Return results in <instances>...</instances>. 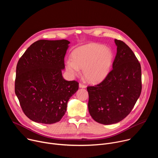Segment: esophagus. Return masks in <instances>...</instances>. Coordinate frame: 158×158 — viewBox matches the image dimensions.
<instances>
[{"mask_svg": "<svg viewBox=\"0 0 158 158\" xmlns=\"http://www.w3.org/2000/svg\"><path fill=\"white\" fill-rule=\"evenodd\" d=\"M79 87H81V88H85L86 86H85V84H82V83H79Z\"/></svg>", "mask_w": 158, "mask_h": 158, "instance_id": "esophagus-1", "label": "esophagus"}]
</instances>
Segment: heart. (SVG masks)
Masks as SVG:
<instances>
[{"instance_id": "1", "label": "heart", "mask_w": 158, "mask_h": 158, "mask_svg": "<svg viewBox=\"0 0 158 158\" xmlns=\"http://www.w3.org/2000/svg\"><path fill=\"white\" fill-rule=\"evenodd\" d=\"M72 59L65 62L67 71L73 76L83 69L85 78L90 82L103 80L109 74L113 60V53L107 47L98 44H89L76 49L72 53Z\"/></svg>"}]
</instances>
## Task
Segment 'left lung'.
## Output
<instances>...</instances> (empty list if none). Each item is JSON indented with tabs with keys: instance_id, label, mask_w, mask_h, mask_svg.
I'll list each match as a JSON object with an SVG mask.
<instances>
[{
	"instance_id": "obj_1",
	"label": "left lung",
	"mask_w": 158,
	"mask_h": 158,
	"mask_svg": "<svg viewBox=\"0 0 158 158\" xmlns=\"http://www.w3.org/2000/svg\"><path fill=\"white\" fill-rule=\"evenodd\" d=\"M117 53L112 69L99 84L88 86V109L93 119L112 124L124 119L140 96L141 67L137 57L123 41L115 39Z\"/></svg>"
}]
</instances>
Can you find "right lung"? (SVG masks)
Listing matches in <instances>:
<instances>
[{
    "mask_svg": "<svg viewBox=\"0 0 158 158\" xmlns=\"http://www.w3.org/2000/svg\"><path fill=\"white\" fill-rule=\"evenodd\" d=\"M69 43L64 39L37 40L17 62L15 93L24 113L34 122H59L79 89L77 81H65L62 76Z\"/></svg>",
    "mask_w": 158,
    "mask_h": 158,
    "instance_id": "obj_1",
    "label": "right lung"
}]
</instances>
